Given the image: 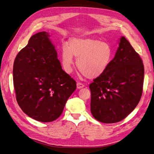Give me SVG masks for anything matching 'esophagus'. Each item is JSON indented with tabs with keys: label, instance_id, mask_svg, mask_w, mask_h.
I'll use <instances>...</instances> for the list:
<instances>
[{
	"label": "esophagus",
	"instance_id": "1",
	"mask_svg": "<svg viewBox=\"0 0 154 154\" xmlns=\"http://www.w3.org/2000/svg\"><path fill=\"white\" fill-rule=\"evenodd\" d=\"M77 88H83V87H84L85 85L83 84L82 83H80V82H78L77 83Z\"/></svg>",
	"mask_w": 154,
	"mask_h": 154
}]
</instances>
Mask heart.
Returning <instances> with one entry per match:
<instances>
[{
	"mask_svg": "<svg viewBox=\"0 0 154 154\" xmlns=\"http://www.w3.org/2000/svg\"><path fill=\"white\" fill-rule=\"evenodd\" d=\"M73 57L77 58L76 66L83 74L89 79L102 75L112 58V49L106 42L89 38L70 39L68 46L61 49L62 64L67 74L72 72Z\"/></svg>",
	"mask_w": 154,
	"mask_h": 154,
	"instance_id": "obj_1",
	"label": "heart"
}]
</instances>
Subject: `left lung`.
<instances>
[{
  "instance_id": "1",
  "label": "left lung",
  "mask_w": 154,
  "mask_h": 154,
  "mask_svg": "<svg viewBox=\"0 0 154 154\" xmlns=\"http://www.w3.org/2000/svg\"><path fill=\"white\" fill-rule=\"evenodd\" d=\"M144 72L140 56L122 36L109 67L89 85L93 117L114 123L131 113L142 96Z\"/></svg>"
}]
</instances>
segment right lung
<instances>
[{
    "mask_svg": "<svg viewBox=\"0 0 154 154\" xmlns=\"http://www.w3.org/2000/svg\"><path fill=\"white\" fill-rule=\"evenodd\" d=\"M48 32L32 35L13 63V85L19 106L29 117L51 122L62 114L76 90L75 80L65 72Z\"/></svg>",
    "mask_w": 154,
    "mask_h": 154,
    "instance_id": "right-lung-1",
    "label": "right lung"
}]
</instances>
